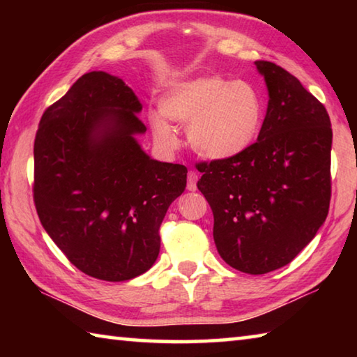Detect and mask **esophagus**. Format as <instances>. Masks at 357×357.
Masks as SVG:
<instances>
[{
  "label": "esophagus",
  "mask_w": 357,
  "mask_h": 357,
  "mask_svg": "<svg viewBox=\"0 0 357 357\" xmlns=\"http://www.w3.org/2000/svg\"><path fill=\"white\" fill-rule=\"evenodd\" d=\"M197 181H198V174L195 172H189V174H187V190L195 192L197 190Z\"/></svg>",
  "instance_id": "esophagus-1"
}]
</instances>
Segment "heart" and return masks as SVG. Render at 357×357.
Returning <instances> with one entry per match:
<instances>
[{
	"instance_id": "heart-1",
	"label": "heart",
	"mask_w": 357,
	"mask_h": 357,
	"mask_svg": "<svg viewBox=\"0 0 357 357\" xmlns=\"http://www.w3.org/2000/svg\"><path fill=\"white\" fill-rule=\"evenodd\" d=\"M151 113L154 137L168 148L178 144L172 123L187 126V140L204 159L223 160L243 153L255 140L264 118V102L250 82L204 75L173 83Z\"/></svg>"
}]
</instances>
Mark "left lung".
I'll return each instance as SVG.
<instances>
[{"label": "left lung", "instance_id": "left-lung-1", "mask_svg": "<svg viewBox=\"0 0 357 357\" xmlns=\"http://www.w3.org/2000/svg\"><path fill=\"white\" fill-rule=\"evenodd\" d=\"M268 86L257 142L223 160L198 164L197 183L214 214L223 261L245 274L291 263L315 238L331 203V119L294 75L255 61Z\"/></svg>", "mask_w": 357, "mask_h": 357}]
</instances>
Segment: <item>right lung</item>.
Listing matches in <instances>:
<instances>
[{
	"instance_id": "obj_1",
	"label": "right lung",
	"mask_w": 357,
	"mask_h": 357,
	"mask_svg": "<svg viewBox=\"0 0 357 357\" xmlns=\"http://www.w3.org/2000/svg\"><path fill=\"white\" fill-rule=\"evenodd\" d=\"M142 104L121 78L82 75L42 114L33 197L42 227L82 273L124 282L154 264L160 223L184 192L187 168L151 159Z\"/></svg>"
}]
</instances>
